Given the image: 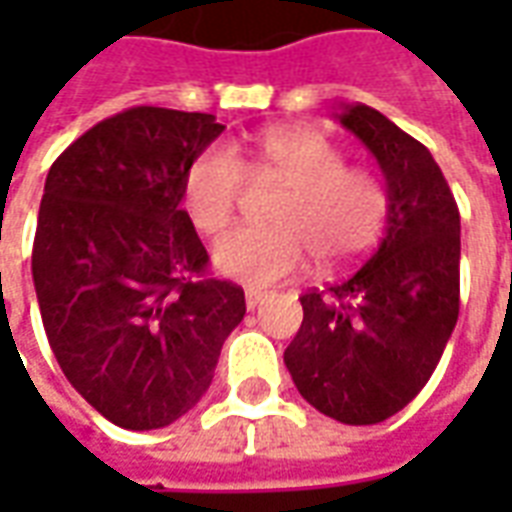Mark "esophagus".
Returning a JSON list of instances; mask_svg holds the SVG:
<instances>
[{"label":"esophagus","instance_id":"esophagus-1","mask_svg":"<svg viewBox=\"0 0 512 512\" xmlns=\"http://www.w3.org/2000/svg\"><path fill=\"white\" fill-rule=\"evenodd\" d=\"M244 299H246V310H257V307H260V304H263V299H266V296H263V293H260V290H255V288H246Z\"/></svg>","mask_w":512,"mask_h":512}]
</instances>
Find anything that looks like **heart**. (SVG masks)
I'll list each match as a JSON object with an SVG mask.
<instances>
[{
    "instance_id": "1",
    "label": "heart",
    "mask_w": 512,
    "mask_h": 512,
    "mask_svg": "<svg viewBox=\"0 0 512 512\" xmlns=\"http://www.w3.org/2000/svg\"><path fill=\"white\" fill-rule=\"evenodd\" d=\"M255 175L285 186L268 227H238L216 241L213 263L224 277L249 288H271L296 277L310 255L318 266H348L376 244L386 219L381 180L362 167H345L340 147L304 128H279L252 145ZM246 183L241 156L208 145L183 175V208L197 230L219 235L235 219Z\"/></svg>"
}]
</instances>
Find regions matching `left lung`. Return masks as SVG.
<instances>
[{
    "label": "left lung",
    "mask_w": 512,
    "mask_h": 512,
    "mask_svg": "<svg viewBox=\"0 0 512 512\" xmlns=\"http://www.w3.org/2000/svg\"><path fill=\"white\" fill-rule=\"evenodd\" d=\"M343 123L378 158L386 227L373 255L301 296L304 321L285 351L301 397L345 425L406 408L439 365L461 310V213L430 150L376 112Z\"/></svg>",
    "instance_id": "1"
}]
</instances>
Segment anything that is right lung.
<instances>
[{
    "instance_id": "add662e5",
    "label": "right lung",
    "mask_w": 512,
    "mask_h": 512,
    "mask_svg": "<svg viewBox=\"0 0 512 512\" xmlns=\"http://www.w3.org/2000/svg\"><path fill=\"white\" fill-rule=\"evenodd\" d=\"M205 112L131 106L51 164L32 279L73 389L126 430H156L200 403L244 288L208 277L180 208L189 161L222 134Z\"/></svg>"
}]
</instances>
